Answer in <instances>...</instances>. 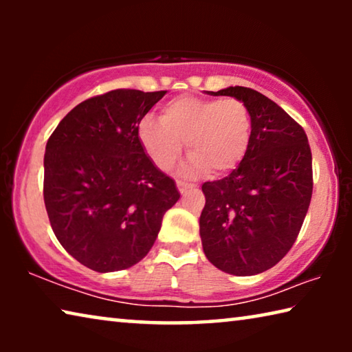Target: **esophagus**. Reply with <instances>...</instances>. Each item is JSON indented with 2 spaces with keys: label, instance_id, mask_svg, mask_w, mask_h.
Returning <instances> with one entry per match:
<instances>
[{
  "label": "esophagus",
  "instance_id": "obj_1",
  "mask_svg": "<svg viewBox=\"0 0 352 352\" xmlns=\"http://www.w3.org/2000/svg\"><path fill=\"white\" fill-rule=\"evenodd\" d=\"M177 188H178V190H180V194H184L189 188H192V184H188L186 182L177 180Z\"/></svg>",
  "mask_w": 352,
  "mask_h": 352
}]
</instances>
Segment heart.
Segmentation results:
<instances>
[{
  "label": "heart",
  "instance_id": "1",
  "mask_svg": "<svg viewBox=\"0 0 352 352\" xmlns=\"http://www.w3.org/2000/svg\"><path fill=\"white\" fill-rule=\"evenodd\" d=\"M253 118L241 99L182 96L166 104L160 121L144 118L138 140L148 160L160 170H169L182 155H189L186 170L228 174L245 157L252 142Z\"/></svg>",
  "mask_w": 352,
  "mask_h": 352
}]
</instances>
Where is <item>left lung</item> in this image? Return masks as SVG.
<instances>
[{"label":"left lung","instance_id":"8db88e82","mask_svg":"<svg viewBox=\"0 0 352 352\" xmlns=\"http://www.w3.org/2000/svg\"><path fill=\"white\" fill-rule=\"evenodd\" d=\"M208 94L243 100L253 133L241 164L201 186V245L219 270L258 275L287 254L305 222L314 188L311 147L300 124L259 91L228 87Z\"/></svg>","mask_w":352,"mask_h":352}]
</instances>
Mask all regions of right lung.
Instances as JSON below:
<instances>
[{"label": "right lung", "instance_id": "right-lung-1", "mask_svg": "<svg viewBox=\"0 0 352 352\" xmlns=\"http://www.w3.org/2000/svg\"><path fill=\"white\" fill-rule=\"evenodd\" d=\"M166 91L113 90L76 105L46 142L43 197L62 247L88 269H129L151 252L175 182L155 166L138 126Z\"/></svg>", "mask_w": 352, "mask_h": 352}]
</instances>
